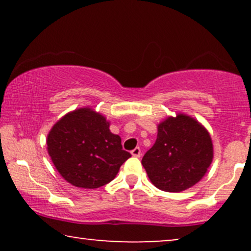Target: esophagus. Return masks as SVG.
<instances>
[{
    "label": "esophagus",
    "instance_id": "34e87169",
    "mask_svg": "<svg viewBox=\"0 0 251 251\" xmlns=\"http://www.w3.org/2000/svg\"><path fill=\"white\" fill-rule=\"evenodd\" d=\"M131 155L135 157H140V149L139 147H136L135 150L131 151Z\"/></svg>",
    "mask_w": 251,
    "mask_h": 251
}]
</instances>
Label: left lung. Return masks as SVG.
Wrapping results in <instances>:
<instances>
[{"label": "left lung", "instance_id": "obj_1", "mask_svg": "<svg viewBox=\"0 0 251 251\" xmlns=\"http://www.w3.org/2000/svg\"><path fill=\"white\" fill-rule=\"evenodd\" d=\"M214 159L208 130L184 113L157 125L156 142L142 160L154 186L166 192L185 191L200 181Z\"/></svg>", "mask_w": 251, "mask_h": 251}]
</instances>
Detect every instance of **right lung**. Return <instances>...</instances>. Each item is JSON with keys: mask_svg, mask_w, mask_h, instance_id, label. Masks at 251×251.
Instances as JSON below:
<instances>
[{"mask_svg": "<svg viewBox=\"0 0 251 251\" xmlns=\"http://www.w3.org/2000/svg\"><path fill=\"white\" fill-rule=\"evenodd\" d=\"M48 153L60 176L80 188H98L114 179L131 156L109 121L91 107L68 112L48 133Z\"/></svg>", "mask_w": 251, "mask_h": 251, "instance_id": "1", "label": "right lung"}]
</instances>
